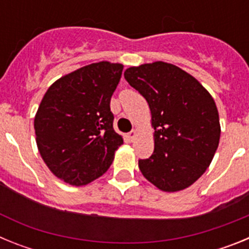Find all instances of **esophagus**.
I'll list each match as a JSON object with an SVG mask.
<instances>
[{
    "instance_id": "34e87169",
    "label": "esophagus",
    "mask_w": 249,
    "mask_h": 249,
    "mask_svg": "<svg viewBox=\"0 0 249 249\" xmlns=\"http://www.w3.org/2000/svg\"><path fill=\"white\" fill-rule=\"evenodd\" d=\"M127 137H128V140L131 141V142L132 141H135V138L137 137V131H136V129H132L128 135H127Z\"/></svg>"
}]
</instances>
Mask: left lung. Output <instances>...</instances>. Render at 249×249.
<instances>
[{"instance_id":"left-lung-1","label":"left lung","mask_w":249,"mask_h":249,"mask_svg":"<svg viewBox=\"0 0 249 249\" xmlns=\"http://www.w3.org/2000/svg\"><path fill=\"white\" fill-rule=\"evenodd\" d=\"M151 109L155 151L138 160L144 177L164 192L195 183L208 168L221 137L218 109L210 92L186 71L157 61L124 71Z\"/></svg>"}]
</instances>
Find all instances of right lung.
Masks as SVG:
<instances>
[{
	"label": "right lung",
	"instance_id": "right-lung-1",
	"mask_svg": "<svg viewBox=\"0 0 249 249\" xmlns=\"http://www.w3.org/2000/svg\"><path fill=\"white\" fill-rule=\"evenodd\" d=\"M123 66L91 63L52 83L35 116L39 155L59 179L86 186L109 168L123 143L113 129L111 97Z\"/></svg>",
	"mask_w": 249,
	"mask_h": 249
}]
</instances>
